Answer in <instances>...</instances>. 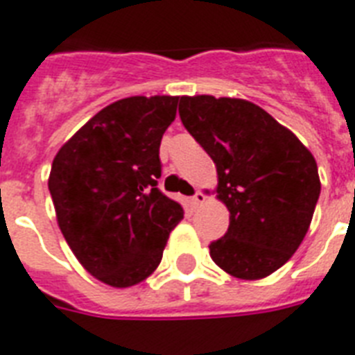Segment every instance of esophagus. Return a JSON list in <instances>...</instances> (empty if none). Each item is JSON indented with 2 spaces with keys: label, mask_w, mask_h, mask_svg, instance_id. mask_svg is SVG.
Returning <instances> with one entry per match:
<instances>
[{
  "label": "esophagus",
  "mask_w": 355,
  "mask_h": 355,
  "mask_svg": "<svg viewBox=\"0 0 355 355\" xmlns=\"http://www.w3.org/2000/svg\"><path fill=\"white\" fill-rule=\"evenodd\" d=\"M205 200H207V196L201 191H198L194 196H192V203H194V205H201V203H205Z\"/></svg>",
  "instance_id": "esophagus-1"
}]
</instances>
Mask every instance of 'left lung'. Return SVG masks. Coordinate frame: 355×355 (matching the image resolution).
<instances>
[{
	"mask_svg": "<svg viewBox=\"0 0 355 355\" xmlns=\"http://www.w3.org/2000/svg\"><path fill=\"white\" fill-rule=\"evenodd\" d=\"M181 123L216 164L225 236L209 245L225 273L258 280L282 268L310 229L321 180L315 157L266 110L231 97L180 98Z\"/></svg>",
	"mask_w": 355,
	"mask_h": 355,
	"instance_id": "1",
	"label": "left lung"
}]
</instances>
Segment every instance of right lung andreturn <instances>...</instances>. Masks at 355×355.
<instances>
[{
  "mask_svg": "<svg viewBox=\"0 0 355 355\" xmlns=\"http://www.w3.org/2000/svg\"><path fill=\"white\" fill-rule=\"evenodd\" d=\"M180 97H128L92 117L58 150L49 174L56 222L87 273L130 288L159 266L183 218L157 189L159 144Z\"/></svg>",
  "mask_w": 355,
  "mask_h": 355,
  "instance_id": "right-lung-1",
  "label": "right lung"
}]
</instances>
